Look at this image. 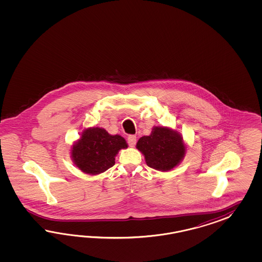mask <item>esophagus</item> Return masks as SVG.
I'll use <instances>...</instances> for the list:
<instances>
[{"label": "esophagus", "instance_id": "1", "mask_svg": "<svg viewBox=\"0 0 262 262\" xmlns=\"http://www.w3.org/2000/svg\"><path fill=\"white\" fill-rule=\"evenodd\" d=\"M127 143L130 147H135V144H136V136L135 135H128Z\"/></svg>", "mask_w": 262, "mask_h": 262}]
</instances>
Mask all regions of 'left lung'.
Instances as JSON below:
<instances>
[{
  "label": "left lung",
  "mask_w": 262,
  "mask_h": 262,
  "mask_svg": "<svg viewBox=\"0 0 262 262\" xmlns=\"http://www.w3.org/2000/svg\"><path fill=\"white\" fill-rule=\"evenodd\" d=\"M136 149L141 151L148 166L160 172H169L183 161L187 145L178 129L155 126L151 135L139 138Z\"/></svg>",
  "instance_id": "obj_1"
}]
</instances>
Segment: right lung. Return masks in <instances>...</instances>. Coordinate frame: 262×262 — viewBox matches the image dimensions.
<instances>
[{
  "label": "right lung",
  "mask_w": 262,
  "mask_h": 262,
  "mask_svg": "<svg viewBox=\"0 0 262 262\" xmlns=\"http://www.w3.org/2000/svg\"><path fill=\"white\" fill-rule=\"evenodd\" d=\"M127 143L121 135H110L104 128L86 127L70 148L73 163L84 174H102L115 164V157Z\"/></svg>",
  "instance_id": "obj_1"
}]
</instances>
